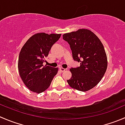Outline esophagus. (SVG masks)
Here are the masks:
<instances>
[{
    "label": "esophagus",
    "mask_w": 125,
    "mask_h": 125,
    "mask_svg": "<svg viewBox=\"0 0 125 125\" xmlns=\"http://www.w3.org/2000/svg\"><path fill=\"white\" fill-rule=\"evenodd\" d=\"M60 70L61 72H64L65 71H66L67 70V69L66 68H60Z\"/></svg>",
    "instance_id": "1"
}]
</instances>
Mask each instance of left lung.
Here are the masks:
<instances>
[{
    "instance_id": "obj_1",
    "label": "left lung",
    "mask_w": 125,
    "mask_h": 125,
    "mask_svg": "<svg viewBox=\"0 0 125 125\" xmlns=\"http://www.w3.org/2000/svg\"><path fill=\"white\" fill-rule=\"evenodd\" d=\"M63 39L70 44L74 60L81 65L70 69L72 76L67 81L69 85L81 92L92 89L107 70V55L102 43L95 33L84 29L65 33Z\"/></svg>"
}]
</instances>
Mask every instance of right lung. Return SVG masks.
I'll return each mask as SVG.
<instances>
[{
	"instance_id": "right-lung-1",
	"label": "right lung",
	"mask_w": 125,
	"mask_h": 125,
	"mask_svg": "<svg viewBox=\"0 0 125 125\" xmlns=\"http://www.w3.org/2000/svg\"><path fill=\"white\" fill-rule=\"evenodd\" d=\"M61 34L38 33L30 37L21 50L18 70L21 79L30 90L40 93L48 89L57 68L43 65L53 44Z\"/></svg>"
}]
</instances>
